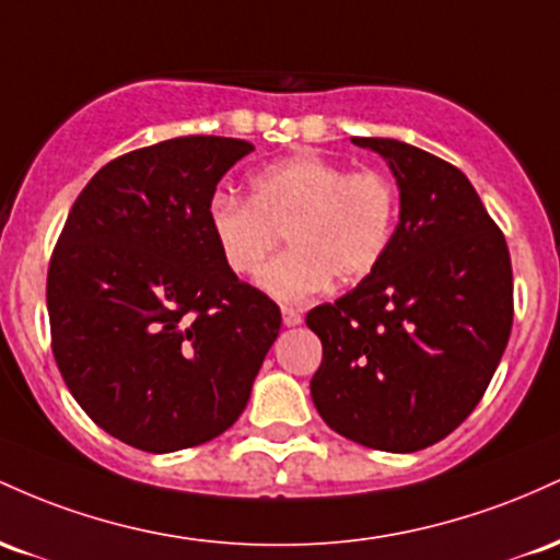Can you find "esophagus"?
<instances>
[{"instance_id":"34e87169","label":"esophagus","mask_w":560,"mask_h":560,"mask_svg":"<svg viewBox=\"0 0 560 560\" xmlns=\"http://www.w3.org/2000/svg\"><path fill=\"white\" fill-rule=\"evenodd\" d=\"M280 314H282V325H285V328H296V325H301V312L293 310V306H282Z\"/></svg>"}]
</instances>
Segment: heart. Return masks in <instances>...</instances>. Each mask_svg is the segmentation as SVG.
Segmentation results:
<instances>
[{
  "mask_svg": "<svg viewBox=\"0 0 560 560\" xmlns=\"http://www.w3.org/2000/svg\"><path fill=\"white\" fill-rule=\"evenodd\" d=\"M397 187L378 172L351 174L341 163L301 153L250 177V198L217 192L206 222L222 261L250 275L278 248L291 250L261 269L256 285L280 301H310L330 282L357 285L381 267L397 230Z\"/></svg>",
  "mask_w": 560,
  "mask_h": 560,
  "instance_id": "b5f03b06",
  "label": "heart"
}]
</instances>
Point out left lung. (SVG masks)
<instances>
[{"instance_id":"8db88e82","label":"left lung","mask_w":560,"mask_h":560,"mask_svg":"<svg viewBox=\"0 0 560 560\" xmlns=\"http://www.w3.org/2000/svg\"><path fill=\"white\" fill-rule=\"evenodd\" d=\"M392 168L399 224L386 259L306 325L323 341L312 375L319 418L383 452L431 447L487 392L513 325L505 237L466 174L383 137H351Z\"/></svg>"}]
</instances>
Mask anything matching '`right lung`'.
Returning a JSON list of instances; mask_svg holds the SVG:
<instances>
[{
	"label": "right lung",
	"mask_w": 560,
	"mask_h": 560,
	"mask_svg": "<svg viewBox=\"0 0 560 560\" xmlns=\"http://www.w3.org/2000/svg\"><path fill=\"white\" fill-rule=\"evenodd\" d=\"M254 144L177 137L81 190L47 275L52 354L81 410L131 447L211 442L246 410L280 310L237 280L206 209Z\"/></svg>",
	"instance_id": "obj_1"
}]
</instances>
